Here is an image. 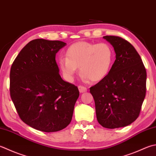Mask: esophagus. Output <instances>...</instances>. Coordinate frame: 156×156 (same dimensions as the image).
<instances>
[{
  "label": "esophagus",
  "instance_id": "obj_1",
  "mask_svg": "<svg viewBox=\"0 0 156 156\" xmlns=\"http://www.w3.org/2000/svg\"><path fill=\"white\" fill-rule=\"evenodd\" d=\"M78 90L80 91V93H84L87 92V88L84 86H78Z\"/></svg>",
  "mask_w": 156,
  "mask_h": 156
}]
</instances>
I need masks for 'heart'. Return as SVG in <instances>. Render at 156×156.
I'll return each mask as SVG.
<instances>
[{
  "label": "heart",
  "instance_id": "b5f03b06",
  "mask_svg": "<svg viewBox=\"0 0 156 156\" xmlns=\"http://www.w3.org/2000/svg\"><path fill=\"white\" fill-rule=\"evenodd\" d=\"M66 58L59 59V66L68 81L79 68L84 79L98 82L105 78L109 72L114 59V50L106 43H91L81 41L69 46L66 51Z\"/></svg>",
  "mask_w": 156,
  "mask_h": 156
}]
</instances>
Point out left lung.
<instances>
[{
    "mask_svg": "<svg viewBox=\"0 0 156 156\" xmlns=\"http://www.w3.org/2000/svg\"><path fill=\"white\" fill-rule=\"evenodd\" d=\"M115 60L105 78L90 88L97 119L107 129L124 127L139 117L146 94L147 73L135 47L124 38L105 36Z\"/></svg>",
    "mask_w": 156,
    "mask_h": 156,
    "instance_id": "1",
    "label": "left lung"
}]
</instances>
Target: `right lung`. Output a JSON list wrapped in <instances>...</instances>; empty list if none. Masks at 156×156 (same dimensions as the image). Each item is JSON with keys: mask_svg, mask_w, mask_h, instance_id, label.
Returning a JSON list of instances; mask_svg holds the SVG:
<instances>
[{"mask_svg": "<svg viewBox=\"0 0 156 156\" xmlns=\"http://www.w3.org/2000/svg\"><path fill=\"white\" fill-rule=\"evenodd\" d=\"M66 43L35 39L18 54L10 72V94L24 123L46 133L57 132L71 122L79 97L78 87L64 81L55 61Z\"/></svg>", "mask_w": 156, "mask_h": 156, "instance_id": "right-lung-1", "label": "right lung"}]
</instances>
